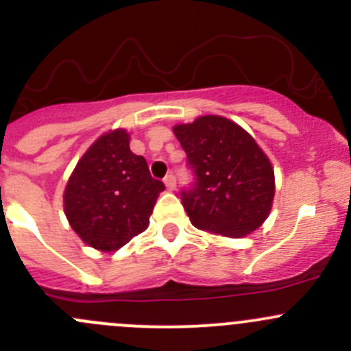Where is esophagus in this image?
I'll return each instance as SVG.
<instances>
[{"mask_svg":"<svg viewBox=\"0 0 351 351\" xmlns=\"http://www.w3.org/2000/svg\"><path fill=\"white\" fill-rule=\"evenodd\" d=\"M165 185L168 190H175L176 189V176L173 173H168L165 176Z\"/></svg>","mask_w":351,"mask_h":351,"instance_id":"esophagus-1","label":"esophagus"}]
</instances>
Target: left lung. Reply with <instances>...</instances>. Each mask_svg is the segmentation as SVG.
<instances>
[{
	"mask_svg": "<svg viewBox=\"0 0 351 351\" xmlns=\"http://www.w3.org/2000/svg\"><path fill=\"white\" fill-rule=\"evenodd\" d=\"M195 182L182 192V204L197 229L243 238L268 217L275 195L270 159L256 141L232 120L198 117L175 125Z\"/></svg>",
	"mask_w": 351,
	"mask_h": 351,
	"instance_id": "1",
	"label": "left lung"
}]
</instances>
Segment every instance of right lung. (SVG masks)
<instances>
[{"label":"right lung","mask_w":351,"mask_h":351,"mask_svg":"<svg viewBox=\"0 0 351 351\" xmlns=\"http://www.w3.org/2000/svg\"><path fill=\"white\" fill-rule=\"evenodd\" d=\"M165 183L129 147L123 129L98 137L77 161L66 185L64 212L88 246L115 251L146 231Z\"/></svg>","instance_id":"right-lung-1"}]
</instances>
